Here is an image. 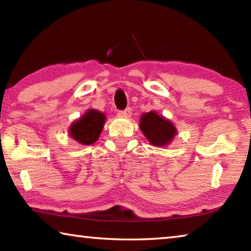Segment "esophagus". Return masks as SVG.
Segmentation results:
<instances>
[{"instance_id":"esophagus-1","label":"esophagus","mask_w":251,"mask_h":251,"mask_svg":"<svg viewBox=\"0 0 251 251\" xmlns=\"http://www.w3.org/2000/svg\"><path fill=\"white\" fill-rule=\"evenodd\" d=\"M118 115L121 117H125V118H129L131 116V108H126L124 110H120L118 112Z\"/></svg>"}]
</instances>
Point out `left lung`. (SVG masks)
Wrapping results in <instances>:
<instances>
[{
	"label": "left lung",
	"instance_id": "left-lung-1",
	"mask_svg": "<svg viewBox=\"0 0 251 251\" xmlns=\"http://www.w3.org/2000/svg\"><path fill=\"white\" fill-rule=\"evenodd\" d=\"M139 127L148 142L156 147L168 145L177 133L176 127L172 122L159 116L154 110L143 114Z\"/></svg>",
	"mask_w": 251,
	"mask_h": 251
}]
</instances>
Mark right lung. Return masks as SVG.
Returning <instances> with one entry per match:
<instances>
[{
    "mask_svg": "<svg viewBox=\"0 0 251 251\" xmlns=\"http://www.w3.org/2000/svg\"><path fill=\"white\" fill-rule=\"evenodd\" d=\"M105 121L104 113L97 109H88L82 117L71 125L70 136L82 145H92L99 139Z\"/></svg>",
    "mask_w": 251,
    "mask_h": 251,
    "instance_id": "right-lung-1",
    "label": "right lung"
}]
</instances>
